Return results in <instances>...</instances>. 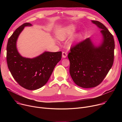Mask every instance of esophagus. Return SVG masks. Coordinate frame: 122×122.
<instances>
[{
  "instance_id": "obj_1",
  "label": "esophagus",
  "mask_w": 122,
  "mask_h": 122,
  "mask_svg": "<svg viewBox=\"0 0 122 122\" xmlns=\"http://www.w3.org/2000/svg\"><path fill=\"white\" fill-rule=\"evenodd\" d=\"M67 56V53H66V51H63L62 52V56L64 58H66Z\"/></svg>"
}]
</instances>
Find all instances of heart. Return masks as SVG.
<instances>
[{"mask_svg": "<svg viewBox=\"0 0 122 122\" xmlns=\"http://www.w3.org/2000/svg\"><path fill=\"white\" fill-rule=\"evenodd\" d=\"M75 31V26L74 25H69L62 30L58 34V38L61 40H64L66 38L72 36Z\"/></svg>", "mask_w": 122, "mask_h": 122, "instance_id": "b5f03b06", "label": "heart"}]
</instances>
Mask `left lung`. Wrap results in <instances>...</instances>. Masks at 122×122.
Segmentation results:
<instances>
[{"label": "left lung", "mask_w": 122, "mask_h": 122, "mask_svg": "<svg viewBox=\"0 0 122 122\" xmlns=\"http://www.w3.org/2000/svg\"><path fill=\"white\" fill-rule=\"evenodd\" d=\"M92 22L101 29V45L95 47L90 38H87L71 46L68 54L71 76L77 85L84 88L95 87L102 82L113 65L114 57L113 35L100 22Z\"/></svg>", "instance_id": "8db88e82"}]
</instances>
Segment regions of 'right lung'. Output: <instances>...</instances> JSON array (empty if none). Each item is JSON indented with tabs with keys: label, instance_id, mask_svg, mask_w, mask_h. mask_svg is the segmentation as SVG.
I'll return each mask as SVG.
<instances>
[{
	"label": "right lung",
	"instance_id": "obj_1",
	"mask_svg": "<svg viewBox=\"0 0 122 122\" xmlns=\"http://www.w3.org/2000/svg\"><path fill=\"white\" fill-rule=\"evenodd\" d=\"M31 25L29 23L23 24L10 37L7 46V62L12 77L18 83L25 89L34 90L47 83L61 59L62 51H46L32 59L21 56L16 48L17 38L25 26Z\"/></svg>",
	"mask_w": 122,
	"mask_h": 122
}]
</instances>
